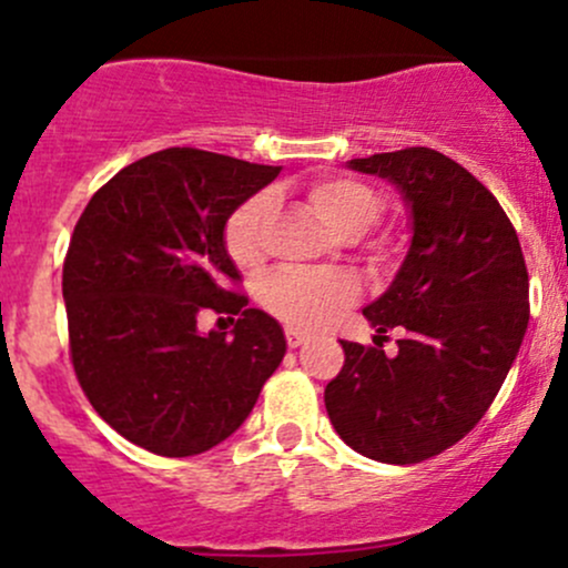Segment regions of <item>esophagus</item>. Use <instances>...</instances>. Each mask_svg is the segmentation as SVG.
Wrapping results in <instances>:
<instances>
[{"label": "esophagus", "instance_id": "34e87169", "mask_svg": "<svg viewBox=\"0 0 568 568\" xmlns=\"http://www.w3.org/2000/svg\"><path fill=\"white\" fill-rule=\"evenodd\" d=\"M285 341H288L291 348H300L302 343L307 341V335H305V332L294 329V326H288V329H285Z\"/></svg>", "mask_w": 568, "mask_h": 568}]
</instances>
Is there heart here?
Wrapping results in <instances>:
<instances>
[{
  "mask_svg": "<svg viewBox=\"0 0 568 568\" xmlns=\"http://www.w3.org/2000/svg\"><path fill=\"white\" fill-rule=\"evenodd\" d=\"M307 203L337 236H359L374 225L382 200L368 183L354 178H318L307 186ZM272 216V194L244 200L225 225V244L239 266H252L263 255V231ZM357 285L346 274L277 272L261 285V302L268 313L302 329H318L354 300Z\"/></svg>",
  "mask_w": 568,
  "mask_h": 568,
  "instance_id": "1",
  "label": "heart"
}]
</instances>
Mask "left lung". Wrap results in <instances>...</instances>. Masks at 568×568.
I'll return each instance as SVG.
<instances>
[{"label": "left lung", "instance_id": "obj_1", "mask_svg": "<svg viewBox=\"0 0 568 568\" xmlns=\"http://www.w3.org/2000/svg\"><path fill=\"white\" fill-rule=\"evenodd\" d=\"M348 170L398 189L409 250L363 311L376 346L341 341L324 404L343 443L368 459L417 464L456 445L506 382L528 329V268L495 194L454 159L406 148L352 159ZM405 329L387 358L381 337Z\"/></svg>", "mask_w": 568, "mask_h": 568}]
</instances>
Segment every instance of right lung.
Instances as JSON below:
<instances>
[{"instance_id": "add662e5", "label": "right lung", "mask_w": 568, "mask_h": 568, "mask_svg": "<svg viewBox=\"0 0 568 568\" xmlns=\"http://www.w3.org/2000/svg\"><path fill=\"white\" fill-rule=\"evenodd\" d=\"M280 168L168 148L120 170L73 227L62 266L71 359L93 409L129 443L197 456L239 432L285 357V332L247 307L227 216ZM242 315L200 333L203 310Z\"/></svg>"}]
</instances>
